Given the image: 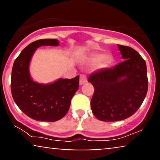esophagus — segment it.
<instances>
[{"label": "esophagus", "mask_w": 160, "mask_h": 160, "mask_svg": "<svg viewBox=\"0 0 160 160\" xmlns=\"http://www.w3.org/2000/svg\"><path fill=\"white\" fill-rule=\"evenodd\" d=\"M87 82V76L84 75V74H82V75L80 76V81H79V84L80 85H82L85 84Z\"/></svg>", "instance_id": "obj_1"}]
</instances>
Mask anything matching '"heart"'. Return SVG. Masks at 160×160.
<instances>
[{"label":"heart","mask_w":160,"mask_h":160,"mask_svg":"<svg viewBox=\"0 0 160 160\" xmlns=\"http://www.w3.org/2000/svg\"><path fill=\"white\" fill-rule=\"evenodd\" d=\"M101 60H102V63L105 65H106L110 62L111 58L108 55H106L103 57L102 54H95V55H94L92 57V61L94 62H98Z\"/></svg>","instance_id":"heart-1"}]
</instances>
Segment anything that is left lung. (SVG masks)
Returning <instances> with one entry per match:
<instances>
[{"instance_id": "8db88e82", "label": "left lung", "mask_w": 160, "mask_h": 160, "mask_svg": "<svg viewBox=\"0 0 160 160\" xmlns=\"http://www.w3.org/2000/svg\"><path fill=\"white\" fill-rule=\"evenodd\" d=\"M123 62L92 73L88 82L95 92L91 100L93 114L103 122H117L134 114L148 91L146 64L132 48L118 44Z\"/></svg>"}]
</instances>
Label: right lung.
Masks as SVG:
<instances>
[{"label":"right lung","mask_w":160,"mask_h":160,"mask_svg":"<svg viewBox=\"0 0 160 160\" xmlns=\"http://www.w3.org/2000/svg\"><path fill=\"white\" fill-rule=\"evenodd\" d=\"M59 45L57 39H41L30 43L15 60L12 68L11 90L14 102L28 117L37 121L56 122L66 114L78 89L79 76L60 78L43 84L30 77V62L37 48Z\"/></svg>","instance_id":"add662e5"}]
</instances>
